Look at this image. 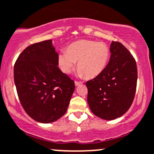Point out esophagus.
<instances>
[{
  "instance_id": "obj_1",
  "label": "esophagus",
  "mask_w": 154,
  "mask_h": 154,
  "mask_svg": "<svg viewBox=\"0 0 154 154\" xmlns=\"http://www.w3.org/2000/svg\"><path fill=\"white\" fill-rule=\"evenodd\" d=\"M74 83H75L76 86H78V85H80L83 83V81H77V80H75L74 81Z\"/></svg>"
}]
</instances>
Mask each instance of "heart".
<instances>
[{
  "instance_id": "heart-1",
  "label": "heart",
  "mask_w": 154,
  "mask_h": 154,
  "mask_svg": "<svg viewBox=\"0 0 154 154\" xmlns=\"http://www.w3.org/2000/svg\"><path fill=\"white\" fill-rule=\"evenodd\" d=\"M110 51L103 42L82 40L70 44L67 50H62L58 62L62 72L69 74L77 60V74L93 78L99 75L108 63Z\"/></svg>"
}]
</instances>
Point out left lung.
<instances>
[{
  "label": "left lung",
  "mask_w": 154,
  "mask_h": 154,
  "mask_svg": "<svg viewBox=\"0 0 154 154\" xmlns=\"http://www.w3.org/2000/svg\"><path fill=\"white\" fill-rule=\"evenodd\" d=\"M110 51V61L104 71L86 83L90 110L107 120L118 118L129 110L138 79L135 59L121 43L112 41Z\"/></svg>",
  "instance_id": "obj_1"
}]
</instances>
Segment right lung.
<instances>
[{
  "instance_id": "1",
  "label": "right lung",
  "mask_w": 154,
  "mask_h": 154,
  "mask_svg": "<svg viewBox=\"0 0 154 154\" xmlns=\"http://www.w3.org/2000/svg\"><path fill=\"white\" fill-rule=\"evenodd\" d=\"M58 56L48 40L28 46L15 62L19 101L27 114L40 123H53L62 117L75 89L74 80L58 68Z\"/></svg>"
}]
</instances>
